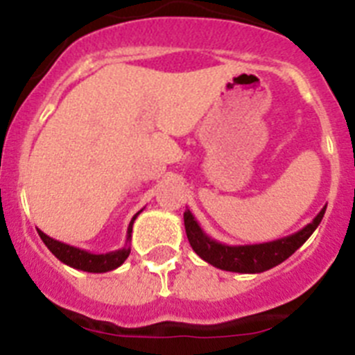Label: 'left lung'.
Listing matches in <instances>:
<instances>
[{"mask_svg":"<svg viewBox=\"0 0 355 355\" xmlns=\"http://www.w3.org/2000/svg\"><path fill=\"white\" fill-rule=\"evenodd\" d=\"M325 208L327 206L320 209L311 224H307L297 233L274 241H266V243H254V245H225L213 240L200 229L199 222L196 220L190 209H187L183 216L188 241L199 258L220 270L238 272V274H261L277 266L279 263H283L295 250L304 245V241L315 233V229L324 218Z\"/></svg>","mask_w":355,"mask_h":355,"instance_id":"8db88e82","label":"left lung"}]
</instances>
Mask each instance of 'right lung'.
I'll list each match as a JSON object with an SVG mask.
<instances>
[{
	"instance_id": "1",
	"label": "right lung",
	"mask_w": 355,
	"mask_h": 355,
	"mask_svg": "<svg viewBox=\"0 0 355 355\" xmlns=\"http://www.w3.org/2000/svg\"><path fill=\"white\" fill-rule=\"evenodd\" d=\"M140 211H142V209H140ZM140 211L131 218L130 225H128L126 245L119 250H112V252H105V254H94V252H89V250L67 245V243H64V241H58L55 240V238L48 236V234L42 233L40 229H37V231H39V236L42 238L46 247H48V249L55 254V258L60 259L62 263L72 266V268H76V270L90 272V274H103V272L115 270L117 266H121L122 263L128 259V256H130L131 252L130 241H131V231H133V222L135 218L140 215Z\"/></svg>"
}]
</instances>
